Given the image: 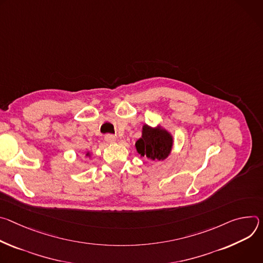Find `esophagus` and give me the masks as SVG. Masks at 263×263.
I'll return each instance as SVG.
<instances>
[{
	"label": "esophagus",
	"instance_id": "esophagus-1",
	"mask_svg": "<svg viewBox=\"0 0 263 263\" xmlns=\"http://www.w3.org/2000/svg\"><path fill=\"white\" fill-rule=\"evenodd\" d=\"M104 139H105V141H106V142H112V141H115V140H116V137H115L114 135L108 134V135H105Z\"/></svg>",
	"mask_w": 263,
	"mask_h": 263
}]
</instances>
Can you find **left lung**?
Segmentation results:
<instances>
[{"label": "left lung", "instance_id": "left-lung-1", "mask_svg": "<svg viewBox=\"0 0 263 263\" xmlns=\"http://www.w3.org/2000/svg\"><path fill=\"white\" fill-rule=\"evenodd\" d=\"M172 147V137L161 128H151L144 125L142 138L136 143L137 152L152 161L166 159Z\"/></svg>", "mask_w": 263, "mask_h": 263}]
</instances>
